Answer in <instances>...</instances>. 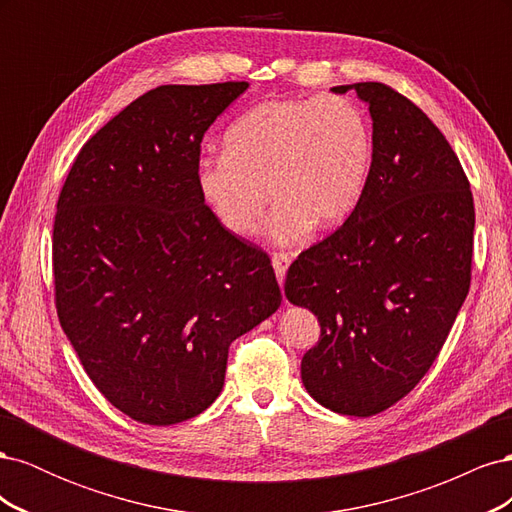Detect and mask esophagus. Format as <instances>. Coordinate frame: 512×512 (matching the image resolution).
<instances>
[{
    "label": "esophagus",
    "mask_w": 512,
    "mask_h": 512,
    "mask_svg": "<svg viewBox=\"0 0 512 512\" xmlns=\"http://www.w3.org/2000/svg\"><path fill=\"white\" fill-rule=\"evenodd\" d=\"M288 265H290V254H286V252H275L273 254V269H275V275H277V282H280V284H284Z\"/></svg>",
    "instance_id": "34e87169"
}]
</instances>
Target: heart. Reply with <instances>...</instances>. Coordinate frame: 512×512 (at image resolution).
Masks as SVG:
<instances>
[{
	"mask_svg": "<svg viewBox=\"0 0 512 512\" xmlns=\"http://www.w3.org/2000/svg\"><path fill=\"white\" fill-rule=\"evenodd\" d=\"M371 153L369 119L354 100L275 98L232 123L222 156L198 162L196 183L220 224L243 239L260 232L271 194L269 237L288 245L312 226L329 230L350 218Z\"/></svg>",
	"mask_w": 512,
	"mask_h": 512,
	"instance_id": "1",
	"label": "heart"
}]
</instances>
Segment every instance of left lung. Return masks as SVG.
<instances>
[{"instance_id":"left-lung-1","label":"left lung","mask_w":512,"mask_h":512,"mask_svg":"<svg viewBox=\"0 0 512 512\" xmlns=\"http://www.w3.org/2000/svg\"><path fill=\"white\" fill-rule=\"evenodd\" d=\"M354 89L374 119L365 192L350 218L286 273L290 303L318 316L301 361L318 404L374 416L421 382L468 297L474 252L470 181L444 134L384 83Z\"/></svg>"}]
</instances>
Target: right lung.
<instances>
[{
  "label": "right lung",
  "mask_w": 512,
  "mask_h": 512,
  "mask_svg": "<svg viewBox=\"0 0 512 512\" xmlns=\"http://www.w3.org/2000/svg\"><path fill=\"white\" fill-rule=\"evenodd\" d=\"M245 81L162 85L76 156L53 222L61 329L96 389L145 425L220 395L228 348L282 303L271 258L200 196V143Z\"/></svg>",
  "instance_id": "right-lung-1"
}]
</instances>
